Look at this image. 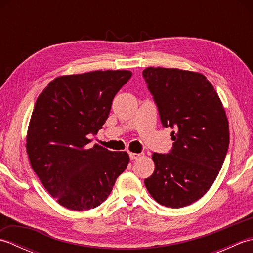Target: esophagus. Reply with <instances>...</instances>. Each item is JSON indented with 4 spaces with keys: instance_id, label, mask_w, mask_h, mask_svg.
<instances>
[{
    "instance_id": "34e87169",
    "label": "esophagus",
    "mask_w": 253,
    "mask_h": 253,
    "mask_svg": "<svg viewBox=\"0 0 253 253\" xmlns=\"http://www.w3.org/2000/svg\"><path fill=\"white\" fill-rule=\"evenodd\" d=\"M140 155H141V154H139V153H133V152H130V153H129L130 160H137V159L140 158Z\"/></svg>"
}]
</instances>
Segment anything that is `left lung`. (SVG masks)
Listing matches in <instances>:
<instances>
[{
	"mask_svg": "<svg viewBox=\"0 0 253 253\" xmlns=\"http://www.w3.org/2000/svg\"><path fill=\"white\" fill-rule=\"evenodd\" d=\"M163 127H170L173 148L153 153V174L144 185L155 201L178 209L196 202L211 188L229 144L221 99L200 73L148 67L142 73Z\"/></svg>",
	"mask_w": 253,
	"mask_h": 253,
	"instance_id": "1",
	"label": "left lung"
}]
</instances>
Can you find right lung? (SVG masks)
Wrapping results in <instances>:
<instances>
[{"label": "right lung", "mask_w": 253, "mask_h": 253, "mask_svg": "<svg viewBox=\"0 0 253 253\" xmlns=\"http://www.w3.org/2000/svg\"><path fill=\"white\" fill-rule=\"evenodd\" d=\"M130 77L129 71L65 75L38 96L27 131V154L42 185L64 208L84 211L100 206L129 163L127 152L88 144Z\"/></svg>", "instance_id": "add662e5"}]
</instances>
